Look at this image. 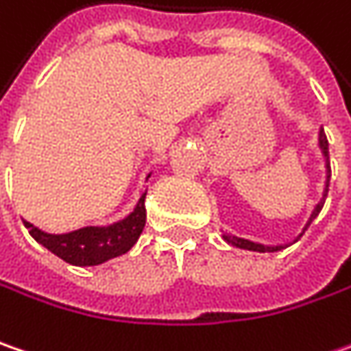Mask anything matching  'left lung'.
Instances as JSON below:
<instances>
[{"label":"left lung","instance_id":"8db88e82","mask_svg":"<svg viewBox=\"0 0 351 351\" xmlns=\"http://www.w3.org/2000/svg\"><path fill=\"white\" fill-rule=\"evenodd\" d=\"M318 148H320V152H322V158H324V171H326L324 189H322V197H320V202L316 203V205H314V209L310 211V217H308V221L304 223L302 231L294 237L292 241H289V243H282V245H265V243H256V241H251V239H243V237H235V235H231V233H223V239H225L229 245H233V247H237V249H245V251H254V253H274V251L287 249V247H290L292 243H296L300 237L304 235V231L310 227V223L316 219V217H318V213L322 211V207H324V202H326V195H328V185H330V156H328V140H326L324 130H320V134H318Z\"/></svg>","mask_w":351,"mask_h":351}]
</instances>
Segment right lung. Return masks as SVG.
<instances>
[{"mask_svg":"<svg viewBox=\"0 0 351 351\" xmlns=\"http://www.w3.org/2000/svg\"><path fill=\"white\" fill-rule=\"evenodd\" d=\"M149 173L146 176V180ZM146 191L140 195L138 203L134 205L132 213L124 219L110 223V225H88L80 227L71 233H47L43 229L35 227L33 223L23 221L39 245L57 254L69 265L75 267H97L114 256L128 253L136 241L140 239L144 225H146Z\"/></svg>","mask_w":351,"mask_h":351,"instance_id":"1","label":"right lung"}]
</instances>
